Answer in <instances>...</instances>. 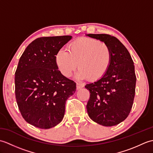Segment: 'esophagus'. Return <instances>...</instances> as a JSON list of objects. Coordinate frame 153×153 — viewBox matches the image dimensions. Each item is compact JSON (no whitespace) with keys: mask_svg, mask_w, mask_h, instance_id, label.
Segmentation results:
<instances>
[{"mask_svg":"<svg viewBox=\"0 0 153 153\" xmlns=\"http://www.w3.org/2000/svg\"><path fill=\"white\" fill-rule=\"evenodd\" d=\"M84 84H83V83H77V84H76V87H77V90H79V89H82V88H83V87H84Z\"/></svg>","mask_w":153,"mask_h":153,"instance_id":"1","label":"esophagus"}]
</instances>
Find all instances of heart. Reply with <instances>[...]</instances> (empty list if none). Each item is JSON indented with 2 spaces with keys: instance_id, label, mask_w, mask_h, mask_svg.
Wrapping results in <instances>:
<instances>
[{
  "instance_id": "b5f03b06",
  "label": "heart",
  "mask_w": 153,
  "mask_h": 153,
  "mask_svg": "<svg viewBox=\"0 0 153 153\" xmlns=\"http://www.w3.org/2000/svg\"><path fill=\"white\" fill-rule=\"evenodd\" d=\"M112 58V51L105 43L93 39L81 37L70 44L68 51L60 49L55 55L58 70L66 77H70L77 66V77L93 81L102 77L108 70Z\"/></svg>"
}]
</instances>
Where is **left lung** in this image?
<instances>
[{
	"label": "left lung",
	"mask_w": 153,
	"mask_h": 153,
	"mask_svg": "<svg viewBox=\"0 0 153 153\" xmlns=\"http://www.w3.org/2000/svg\"><path fill=\"white\" fill-rule=\"evenodd\" d=\"M86 36L104 42L112 54L105 76L85 86L90 92L87 114L100 125L116 126L128 116L134 103L136 84L134 62L128 49L115 37L107 34Z\"/></svg>",
	"instance_id": "1"
}]
</instances>
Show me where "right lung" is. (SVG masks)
<instances>
[{
  "instance_id": "right-lung-1",
  "label": "right lung",
  "mask_w": 153,
  "mask_h": 153,
  "mask_svg": "<svg viewBox=\"0 0 153 153\" xmlns=\"http://www.w3.org/2000/svg\"><path fill=\"white\" fill-rule=\"evenodd\" d=\"M71 38H37L19 58L15 73L16 102L23 118L37 128L49 129L58 124L66 100L76 92V83L64 76L55 62L57 52Z\"/></svg>"
}]
</instances>
